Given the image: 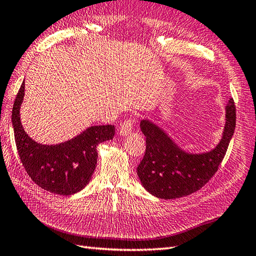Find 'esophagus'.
<instances>
[{"mask_svg": "<svg viewBox=\"0 0 256 256\" xmlns=\"http://www.w3.org/2000/svg\"><path fill=\"white\" fill-rule=\"evenodd\" d=\"M132 130H133V121H132V119L124 120V121L120 124V128H119V133H120V135L126 136V135L132 133Z\"/></svg>", "mask_w": 256, "mask_h": 256, "instance_id": "34e87169", "label": "esophagus"}]
</instances>
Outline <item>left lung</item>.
<instances>
[{
    "instance_id": "1",
    "label": "left lung",
    "mask_w": 256,
    "mask_h": 256,
    "mask_svg": "<svg viewBox=\"0 0 256 256\" xmlns=\"http://www.w3.org/2000/svg\"><path fill=\"white\" fill-rule=\"evenodd\" d=\"M225 126L220 142L210 152L190 154L182 149L166 130L148 119L140 121L146 152L137 166L142 185L160 199L182 198L196 192L211 180L227 152L236 128L232 98L225 107Z\"/></svg>"
}]
</instances>
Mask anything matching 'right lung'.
<instances>
[{"label": "right lung", "instance_id": "1", "mask_svg": "<svg viewBox=\"0 0 256 256\" xmlns=\"http://www.w3.org/2000/svg\"><path fill=\"white\" fill-rule=\"evenodd\" d=\"M24 81L12 106V122L22 166L38 186L52 194L71 196L85 188L97 164V146L114 138V126H94L56 145L36 142L26 133L20 120Z\"/></svg>", "mask_w": 256, "mask_h": 256}]
</instances>
